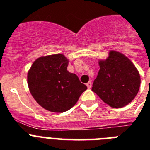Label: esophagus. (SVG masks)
I'll list each match as a JSON object with an SVG mask.
<instances>
[{
    "label": "esophagus",
    "mask_w": 150,
    "mask_h": 150,
    "mask_svg": "<svg viewBox=\"0 0 150 150\" xmlns=\"http://www.w3.org/2000/svg\"><path fill=\"white\" fill-rule=\"evenodd\" d=\"M86 86H87V87H88V88H91V82H88V83H87Z\"/></svg>",
    "instance_id": "1"
}]
</instances>
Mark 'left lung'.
Masks as SVG:
<instances>
[{"mask_svg": "<svg viewBox=\"0 0 150 150\" xmlns=\"http://www.w3.org/2000/svg\"><path fill=\"white\" fill-rule=\"evenodd\" d=\"M100 70L91 90L113 108L129 104L140 88L138 71L125 55L110 51L105 61L99 62Z\"/></svg>", "mask_w": 150, "mask_h": 150, "instance_id": "1", "label": "left lung"}]
</instances>
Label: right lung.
Wrapping results in <instances>:
<instances>
[{"label": "right lung", "instance_id": "1", "mask_svg": "<svg viewBox=\"0 0 150 150\" xmlns=\"http://www.w3.org/2000/svg\"><path fill=\"white\" fill-rule=\"evenodd\" d=\"M68 60L62 54L40 57L28 73L30 94L44 109L63 112L75 105L87 86L67 71Z\"/></svg>", "mask_w": 150, "mask_h": 150}]
</instances>
